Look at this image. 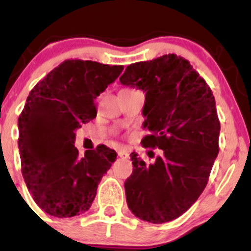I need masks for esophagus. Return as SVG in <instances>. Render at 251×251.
<instances>
[{"mask_svg": "<svg viewBox=\"0 0 251 251\" xmlns=\"http://www.w3.org/2000/svg\"><path fill=\"white\" fill-rule=\"evenodd\" d=\"M118 155H119L120 158H123V159H128L129 158V154L126 151H119L118 152Z\"/></svg>", "mask_w": 251, "mask_h": 251, "instance_id": "esophagus-1", "label": "esophagus"}]
</instances>
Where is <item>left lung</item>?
<instances>
[{
	"label": "left lung",
	"mask_w": 251,
	"mask_h": 251,
	"mask_svg": "<svg viewBox=\"0 0 251 251\" xmlns=\"http://www.w3.org/2000/svg\"><path fill=\"white\" fill-rule=\"evenodd\" d=\"M124 86L145 92V148L163 150L153 164L131 153L133 172L125 181L135 217L160 224L176 220L205 189L217 157L220 120L215 97L188 60L169 54L135 62L120 76Z\"/></svg>",
	"instance_id": "obj_1"
}]
</instances>
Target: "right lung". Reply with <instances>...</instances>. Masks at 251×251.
Returning <instances> with one entry per match:
<instances>
[{
  "instance_id": "right-lung-1",
  "label": "right lung",
  "mask_w": 251,
  "mask_h": 251,
  "mask_svg": "<svg viewBox=\"0 0 251 251\" xmlns=\"http://www.w3.org/2000/svg\"><path fill=\"white\" fill-rule=\"evenodd\" d=\"M124 66L66 60L30 91L19 117L22 176L34 201L59 218L91 208L102 176L117 159L99 145L79 158L75 131L97 117L94 100L116 81Z\"/></svg>"
}]
</instances>
